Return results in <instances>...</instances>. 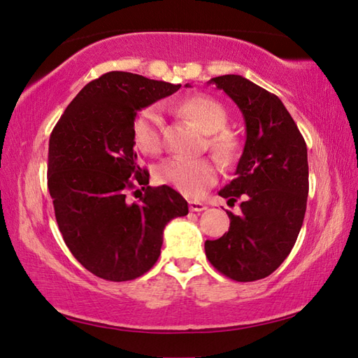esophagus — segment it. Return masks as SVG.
<instances>
[{"label": "esophagus", "instance_id": "34e87169", "mask_svg": "<svg viewBox=\"0 0 358 358\" xmlns=\"http://www.w3.org/2000/svg\"><path fill=\"white\" fill-rule=\"evenodd\" d=\"M189 209H191L192 212H201V210H206L208 206L201 201H195V200H191L189 201Z\"/></svg>", "mask_w": 358, "mask_h": 358}]
</instances>
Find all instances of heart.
I'll return each mask as SVG.
<instances>
[{
  "instance_id": "obj_1",
  "label": "heart",
  "mask_w": 358,
  "mask_h": 358,
  "mask_svg": "<svg viewBox=\"0 0 358 358\" xmlns=\"http://www.w3.org/2000/svg\"><path fill=\"white\" fill-rule=\"evenodd\" d=\"M185 115L200 127L208 136V146L223 163H231L238 152V140L223 131L227 124V112L217 100L206 95L189 96L178 106ZM162 123L163 118L157 109L143 110L134 123V141L140 152L146 155H157L162 150ZM217 180V167L206 158H181L164 159L155 169V181L167 185L178 192L195 196L204 189L214 185Z\"/></svg>"
}]
</instances>
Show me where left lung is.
<instances>
[{
  "mask_svg": "<svg viewBox=\"0 0 358 358\" xmlns=\"http://www.w3.org/2000/svg\"><path fill=\"white\" fill-rule=\"evenodd\" d=\"M238 106L246 124V143L235 178L218 192L237 201L222 238L208 240L204 250L217 271L235 281L271 275L291 252L301 229L309 191L306 143L285 104L240 75L208 81Z\"/></svg>",
  "mask_w": 358,
  "mask_h": 358,
  "instance_id": "1",
  "label": "left lung"
}]
</instances>
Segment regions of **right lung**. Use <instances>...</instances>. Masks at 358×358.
<instances>
[{
	"label": "right lung",
	"mask_w": 358,
	"mask_h": 358,
	"mask_svg": "<svg viewBox=\"0 0 358 358\" xmlns=\"http://www.w3.org/2000/svg\"><path fill=\"white\" fill-rule=\"evenodd\" d=\"M180 87L108 72L80 90L50 134L48 187L59 232L72 255L103 280L148 272L166 224L187 215V201L169 186H148L138 203L125 199L134 180L149 185L134 148L136 115Z\"/></svg>",
	"instance_id": "obj_1"
}]
</instances>
